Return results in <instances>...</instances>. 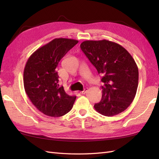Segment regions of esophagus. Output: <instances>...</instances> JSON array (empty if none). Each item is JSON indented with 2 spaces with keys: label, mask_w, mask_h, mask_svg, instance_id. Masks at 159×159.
I'll list each match as a JSON object with an SVG mask.
<instances>
[{
  "label": "esophagus",
  "mask_w": 159,
  "mask_h": 159,
  "mask_svg": "<svg viewBox=\"0 0 159 159\" xmlns=\"http://www.w3.org/2000/svg\"><path fill=\"white\" fill-rule=\"evenodd\" d=\"M87 90H88V89H87V88H85V89H84V90L83 91V92H80V93H81V94H85V93H87Z\"/></svg>",
  "instance_id": "1"
}]
</instances>
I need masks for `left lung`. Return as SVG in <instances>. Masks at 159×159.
<instances>
[{
  "mask_svg": "<svg viewBox=\"0 0 159 159\" xmlns=\"http://www.w3.org/2000/svg\"><path fill=\"white\" fill-rule=\"evenodd\" d=\"M80 48L102 76V100L94 104L97 112L114 116L130 105L135 97L139 70L133 57L118 43L102 40H87Z\"/></svg>",
  "mask_w": 159,
  "mask_h": 159,
  "instance_id": "left-lung-1",
  "label": "left lung"
}]
</instances>
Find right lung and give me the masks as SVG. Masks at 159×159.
<instances>
[{
	"label": "right lung",
	"instance_id": "obj_1",
	"mask_svg": "<svg viewBox=\"0 0 159 159\" xmlns=\"http://www.w3.org/2000/svg\"><path fill=\"white\" fill-rule=\"evenodd\" d=\"M79 42L56 38L30 56L24 70V87L33 105L50 117L64 116L72 109L76 96L59 87L57 67L61 59Z\"/></svg>",
	"mask_w": 159,
	"mask_h": 159
}]
</instances>
